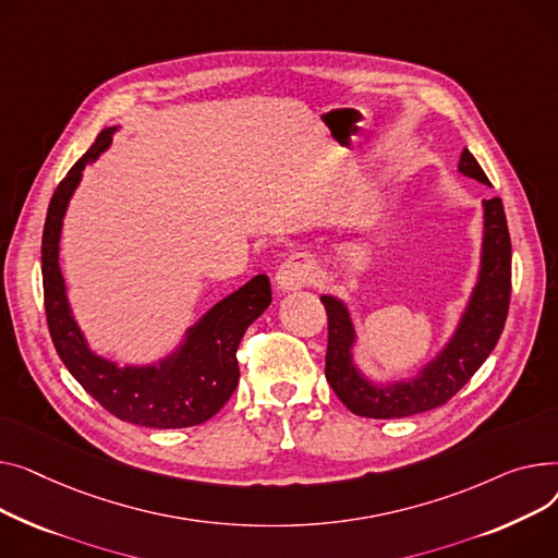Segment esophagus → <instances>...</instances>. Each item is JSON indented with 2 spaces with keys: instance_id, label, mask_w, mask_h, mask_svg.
Masks as SVG:
<instances>
[{
  "instance_id": "obj_1",
  "label": "esophagus",
  "mask_w": 558,
  "mask_h": 558,
  "mask_svg": "<svg viewBox=\"0 0 558 558\" xmlns=\"http://www.w3.org/2000/svg\"><path fill=\"white\" fill-rule=\"evenodd\" d=\"M317 275V260L308 252H294L279 266L275 283L281 292H292L308 286Z\"/></svg>"
}]
</instances>
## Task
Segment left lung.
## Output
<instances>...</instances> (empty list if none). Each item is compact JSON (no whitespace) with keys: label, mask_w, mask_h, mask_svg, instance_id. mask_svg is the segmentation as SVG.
<instances>
[{"label":"left lung","mask_w":558,"mask_h":558,"mask_svg":"<svg viewBox=\"0 0 558 558\" xmlns=\"http://www.w3.org/2000/svg\"><path fill=\"white\" fill-rule=\"evenodd\" d=\"M457 171L488 184L477 159L462 150ZM511 298V239L500 198L482 201V247L475 286L444 347L410 378L374 380L357 367V331L351 308L336 294H322L329 315L326 380L357 416L403 418L444 405L460 391L496 349Z\"/></svg>","instance_id":"obj_1"}]
</instances>
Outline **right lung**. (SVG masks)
<instances>
[{
	"label": "right lung",
	"mask_w": 558,
	"mask_h": 558,
	"mask_svg": "<svg viewBox=\"0 0 558 558\" xmlns=\"http://www.w3.org/2000/svg\"><path fill=\"white\" fill-rule=\"evenodd\" d=\"M119 125L101 130L92 148L58 184L49 203L43 232V286L45 311L53 347L70 369L110 414L146 428H189L211 418L234 395L239 385L236 349L247 326L272 302L266 275L214 304L198 322L186 326L182 340L155 363L133 365L92 351L74 317L68 283L60 270L62 220L87 163L101 157Z\"/></svg>",
	"instance_id": "add662e5"
}]
</instances>
